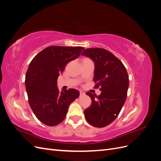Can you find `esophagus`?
<instances>
[{"mask_svg": "<svg viewBox=\"0 0 161 161\" xmlns=\"http://www.w3.org/2000/svg\"><path fill=\"white\" fill-rule=\"evenodd\" d=\"M85 95V93L84 92H82V91L80 92V96H84Z\"/></svg>", "mask_w": 161, "mask_h": 161, "instance_id": "1", "label": "esophagus"}]
</instances>
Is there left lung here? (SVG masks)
Masks as SVG:
<instances>
[{"instance_id": "obj_1", "label": "left lung", "mask_w": 161, "mask_h": 161, "mask_svg": "<svg viewBox=\"0 0 161 161\" xmlns=\"http://www.w3.org/2000/svg\"><path fill=\"white\" fill-rule=\"evenodd\" d=\"M81 55L95 62V88H100L101 95L86 92L92 103L85 109L88 122L97 128H103L116 119L127 97L129 76L125 67L113 53L103 48H88Z\"/></svg>"}]
</instances>
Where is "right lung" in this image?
Segmentation results:
<instances>
[{
  "label": "right lung",
  "instance_id": "obj_1",
  "mask_svg": "<svg viewBox=\"0 0 161 161\" xmlns=\"http://www.w3.org/2000/svg\"><path fill=\"white\" fill-rule=\"evenodd\" d=\"M82 47L52 46L33 58L25 75L29 103L36 118L49 126L64 119L70 104L79 96V91L69 89L60 91L57 79L68 62L76 59Z\"/></svg>",
  "mask_w": 161,
  "mask_h": 161
}]
</instances>
